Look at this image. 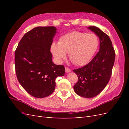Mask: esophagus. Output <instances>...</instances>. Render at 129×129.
<instances>
[{
  "label": "esophagus",
  "mask_w": 129,
  "mask_h": 129,
  "mask_svg": "<svg viewBox=\"0 0 129 129\" xmlns=\"http://www.w3.org/2000/svg\"><path fill=\"white\" fill-rule=\"evenodd\" d=\"M71 69H69L68 67H65V72L66 73H69V72H71Z\"/></svg>",
  "instance_id": "esophagus-1"
}]
</instances>
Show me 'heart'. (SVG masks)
I'll use <instances>...</instances> for the list:
<instances>
[{"instance_id": "obj_1", "label": "heart", "mask_w": 129, "mask_h": 129, "mask_svg": "<svg viewBox=\"0 0 129 129\" xmlns=\"http://www.w3.org/2000/svg\"><path fill=\"white\" fill-rule=\"evenodd\" d=\"M99 46V39L94 33L75 31L62 36L58 44L53 43L51 52L58 62L69 58L76 66H84L91 60Z\"/></svg>"}]
</instances>
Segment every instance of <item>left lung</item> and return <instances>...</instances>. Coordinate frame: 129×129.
<instances>
[{
  "label": "left lung",
  "instance_id": "1",
  "mask_svg": "<svg viewBox=\"0 0 129 129\" xmlns=\"http://www.w3.org/2000/svg\"><path fill=\"white\" fill-rule=\"evenodd\" d=\"M100 39L99 52L92 60L83 67L73 70L78 77L74 89L78 95L92 98L107 86L111 76L115 59V52L110 38L99 28L89 26Z\"/></svg>",
  "mask_w": 129,
  "mask_h": 129
}]
</instances>
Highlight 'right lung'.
Wrapping results in <instances>:
<instances>
[{"mask_svg":"<svg viewBox=\"0 0 129 129\" xmlns=\"http://www.w3.org/2000/svg\"><path fill=\"white\" fill-rule=\"evenodd\" d=\"M56 28L37 27L22 38L15 51V72L19 82L29 94L44 98L53 92L55 79L64 75L63 65L52 62L50 47Z\"/></svg>","mask_w":129,"mask_h":129,"instance_id":"right-lung-1","label":"right lung"}]
</instances>
